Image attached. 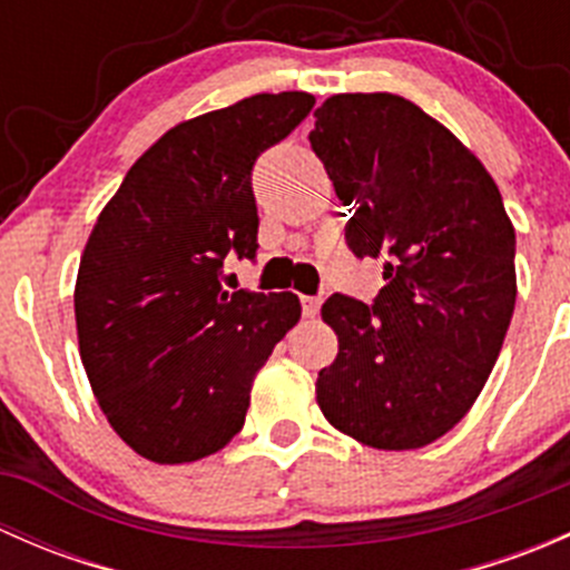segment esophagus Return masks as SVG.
Returning a JSON list of instances; mask_svg holds the SVG:
<instances>
[{"label":"esophagus","mask_w":570,"mask_h":570,"mask_svg":"<svg viewBox=\"0 0 570 570\" xmlns=\"http://www.w3.org/2000/svg\"><path fill=\"white\" fill-rule=\"evenodd\" d=\"M301 306H303V317H317L320 308H322V297H314V295H306L301 297Z\"/></svg>","instance_id":"34e87169"}]
</instances>
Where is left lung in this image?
<instances>
[{"mask_svg": "<svg viewBox=\"0 0 570 570\" xmlns=\"http://www.w3.org/2000/svg\"><path fill=\"white\" fill-rule=\"evenodd\" d=\"M314 154L383 258L375 303L333 295L338 355L317 377L327 422L375 450H419L469 413L515 308V232L480 159L413 101L342 94L314 112Z\"/></svg>", "mask_w": 570, "mask_h": 570, "instance_id": "left-lung-1", "label": "left lung"}]
</instances>
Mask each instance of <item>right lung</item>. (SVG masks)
<instances>
[{
  "mask_svg": "<svg viewBox=\"0 0 570 570\" xmlns=\"http://www.w3.org/2000/svg\"><path fill=\"white\" fill-rule=\"evenodd\" d=\"M314 107L256 94L159 137L96 220L79 262V353L115 433L154 463H189L243 430L253 375L301 320L292 292H226V256L256 258L253 165Z\"/></svg>",
  "mask_w": 570,
  "mask_h": 570,
  "instance_id": "right-lung-1",
  "label": "right lung"
}]
</instances>
